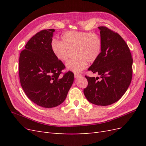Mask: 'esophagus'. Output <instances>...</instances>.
I'll return each instance as SVG.
<instances>
[{"label": "esophagus", "instance_id": "34e87169", "mask_svg": "<svg viewBox=\"0 0 146 146\" xmlns=\"http://www.w3.org/2000/svg\"><path fill=\"white\" fill-rule=\"evenodd\" d=\"M82 76V75L80 74H78V73H74V77L75 78H78L80 77V76Z\"/></svg>", "mask_w": 146, "mask_h": 146}]
</instances>
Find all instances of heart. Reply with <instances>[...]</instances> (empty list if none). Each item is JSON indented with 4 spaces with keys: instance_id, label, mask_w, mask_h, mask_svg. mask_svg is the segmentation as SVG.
Segmentation results:
<instances>
[{
    "instance_id": "1",
    "label": "heart",
    "mask_w": 146,
    "mask_h": 146,
    "mask_svg": "<svg viewBox=\"0 0 146 146\" xmlns=\"http://www.w3.org/2000/svg\"><path fill=\"white\" fill-rule=\"evenodd\" d=\"M102 41L96 33L78 31H68L61 36V41L53 39L50 44L52 54L62 62L67 61L70 52H73L74 59L66 64V67L75 72H79L86 68L87 63H92L99 56Z\"/></svg>"
}]
</instances>
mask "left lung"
<instances>
[{
    "label": "left lung",
    "instance_id": "1",
    "mask_svg": "<svg viewBox=\"0 0 146 146\" xmlns=\"http://www.w3.org/2000/svg\"><path fill=\"white\" fill-rule=\"evenodd\" d=\"M98 28L102 41V50L88 70L102 79L85 76L88 83L83 92L90 102L107 106L118 101L129 88L133 58L129 47L117 33L105 26Z\"/></svg>",
    "mask_w": 146,
    "mask_h": 146
}]
</instances>
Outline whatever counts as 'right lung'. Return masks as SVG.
I'll return each mask as SVG.
<instances>
[{"label": "right lung", "mask_w": 146, "mask_h": 146, "mask_svg": "<svg viewBox=\"0 0 146 146\" xmlns=\"http://www.w3.org/2000/svg\"><path fill=\"white\" fill-rule=\"evenodd\" d=\"M54 29L42 30L26 44L19 56L21 86L33 102L44 108L56 107L64 101L74 82L71 71L52 54L50 44Z\"/></svg>", "instance_id": "1"}]
</instances>
